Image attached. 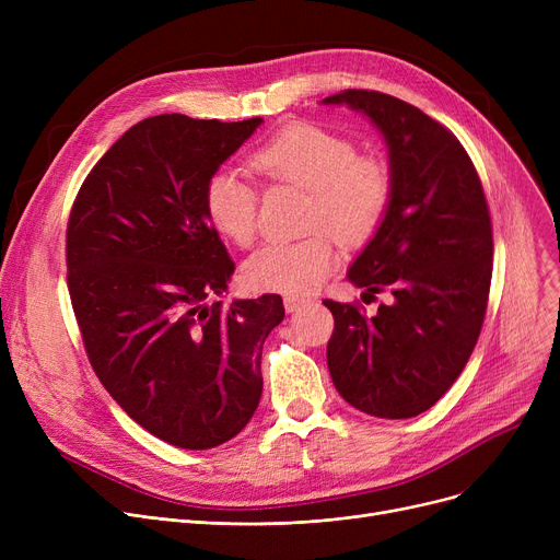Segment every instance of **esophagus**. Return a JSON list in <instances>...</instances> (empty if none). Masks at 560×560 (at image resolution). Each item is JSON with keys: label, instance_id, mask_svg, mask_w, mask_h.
<instances>
[{"label": "esophagus", "instance_id": "1", "mask_svg": "<svg viewBox=\"0 0 560 560\" xmlns=\"http://www.w3.org/2000/svg\"><path fill=\"white\" fill-rule=\"evenodd\" d=\"M304 302H306L304 298H295V295H288V298H283V306H285V311H288V313H295V311H300V306H302Z\"/></svg>", "mask_w": 560, "mask_h": 560}]
</instances>
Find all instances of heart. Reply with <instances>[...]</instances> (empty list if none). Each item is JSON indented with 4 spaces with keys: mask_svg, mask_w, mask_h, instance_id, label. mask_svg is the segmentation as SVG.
Listing matches in <instances>:
<instances>
[{
    "mask_svg": "<svg viewBox=\"0 0 560 560\" xmlns=\"http://www.w3.org/2000/svg\"><path fill=\"white\" fill-rule=\"evenodd\" d=\"M270 182L308 190L306 231L295 243H270L243 265V279L260 292L304 295L340 265V247L363 245L384 222L395 179L386 159L359 154L349 138L313 122L279 129L252 154ZM203 211L222 238L252 245L258 229V190L233 167H218L203 186Z\"/></svg>",
    "mask_w": 560,
    "mask_h": 560,
    "instance_id": "obj_1",
    "label": "heart"
}]
</instances>
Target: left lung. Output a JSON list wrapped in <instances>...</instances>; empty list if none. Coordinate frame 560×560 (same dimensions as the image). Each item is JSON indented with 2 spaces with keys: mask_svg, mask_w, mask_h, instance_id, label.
<instances>
[{
  "mask_svg": "<svg viewBox=\"0 0 560 560\" xmlns=\"http://www.w3.org/2000/svg\"><path fill=\"white\" fill-rule=\"evenodd\" d=\"M325 104L370 117L395 179L384 222L347 275L365 295L388 290L393 302L368 317L359 304L325 300L329 372L363 413L416 418L452 388L483 327L492 279L483 186L458 138L413 104L376 91H342Z\"/></svg>",
  "mask_w": 560,
  "mask_h": 560,
  "instance_id": "8db88e82",
  "label": "left lung"
}]
</instances>
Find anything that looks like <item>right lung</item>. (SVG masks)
<instances>
[{
	"mask_svg": "<svg viewBox=\"0 0 560 560\" xmlns=\"http://www.w3.org/2000/svg\"><path fill=\"white\" fill-rule=\"evenodd\" d=\"M262 120L165 113L133 125L85 176L66 231L88 361L125 413L182 450L238 435L262 393L279 295L209 302L235 265L203 211L206 179Z\"/></svg>",
	"mask_w": 560,
	"mask_h": 560,
	"instance_id": "add662e5",
	"label": "right lung"
}]
</instances>
